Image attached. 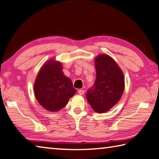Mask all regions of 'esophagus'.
<instances>
[{
	"label": "esophagus",
	"instance_id": "esophagus-1",
	"mask_svg": "<svg viewBox=\"0 0 159 159\" xmlns=\"http://www.w3.org/2000/svg\"><path fill=\"white\" fill-rule=\"evenodd\" d=\"M84 90H78V93L80 94V95H84Z\"/></svg>",
	"mask_w": 159,
	"mask_h": 159
}]
</instances>
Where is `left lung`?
<instances>
[{
	"label": "left lung",
	"instance_id": "1",
	"mask_svg": "<svg viewBox=\"0 0 159 159\" xmlns=\"http://www.w3.org/2000/svg\"><path fill=\"white\" fill-rule=\"evenodd\" d=\"M96 80L86 93V99L97 112L112 108L121 99L124 90V75L116 61L108 55H99L95 60Z\"/></svg>",
	"mask_w": 159,
	"mask_h": 159
}]
</instances>
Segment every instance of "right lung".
<instances>
[{
  "instance_id": "right-lung-1",
  "label": "right lung",
  "mask_w": 159,
  "mask_h": 159,
  "mask_svg": "<svg viewBox=\"0 0 159 159\" xmlns=\"http://www.w3.org/2000/svg\"><path fill=\"white\" fill-rule=\"evenodd\" d=\"M75 93L70 79L64 75L60 61L51 60L41 68L34 83V94L43 108L50 112L60 111Z\"/></svg>"
}]
</instances>
